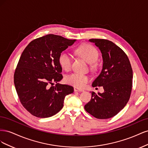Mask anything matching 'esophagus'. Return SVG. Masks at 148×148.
Masks as SVG:
<instances>
[{"mask_svg":"<svg viewBox=\"0 0 148 148\" xmlns=\"http://www.w3.org/2000/svg\"><path fill=\"white\" fill-rule=\"evenodd\" d=\"M74 91H78V92H82V91H83V89H79V88H74Z\"/></svg>","mask_w":148,"mask_h":148,"instance_id":"34e87169","label":"esophagus"}]
</instances>
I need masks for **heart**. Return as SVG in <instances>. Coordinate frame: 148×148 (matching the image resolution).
<instances>
[{
  "instance_id": "1",
  "label": "heart",
  "mask_w": 148,
  "mask_h": 148,
  "mask_svg": "<svg viewBox=\"0 0 148 148\" xmlns=\"http://www.w3.org/2000/svg\"><path fill=\"white\" fill-rule=\"evenodd\" d=\"M75 52L83 58L89 64H94L97 60L99 53L97 49L91 44H83L75 49ZM59 63L60 66L65 71L70 70L71 66V57L69 53L63 52L59 56ZM89 78L88 75L73 73L67 76L65 82L67 84L75 88H83L89 82Z\"/></svg>"
}]
</instances>
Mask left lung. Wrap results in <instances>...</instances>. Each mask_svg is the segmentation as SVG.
I'll return each mask as SVG.
<instances>
[{
  "mask_svg": "<svg viewBox=\"0 0 148 148\" xmlns=\"http://www.w3.org/2000/svg\"><path fill=\"white\" fill-rule=\"evenodd\" d=\"M89 41L99 47L103 59L101 72L92 86H102L104 92H92L84 109L96 119H107L117 115L128 102L133 70L126 53L114 42L104 39H91Z\"/></svg>",
  "mask_w": 148,
  "mask_h": 148,
  "instance_id": "obj_1",
  "label": "left lung"
}]
</instances>
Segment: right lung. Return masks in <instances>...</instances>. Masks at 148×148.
Segmentation results:
<instances>
[{
	"mask_svg": "<svg viewBox=\"0 0 148 148\" xmlns=\"http://www.w3.org/2000/svg\"><path fill=\"white\" fill-rule=\"evenodd\" d=\"M75 41L47 34L33 40L22 52L14 84L21 104L31 115L39 118L54 115L63 107L65 97L73 92L71 86L58 83L63 78L59 56Z\"/></svg>",
	"mask_w": 148,
	"mask_h": 148,
	"instance_id": "obj_1",
	"label": "right lung"
}]
</instances>
